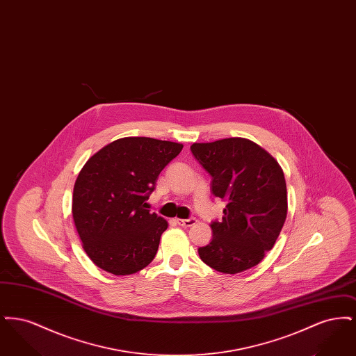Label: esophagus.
I'll list each match as a JSON object with an SVG mask.
<instances>
[{
    "mask_svg": "<svg viewBox=\"0 0 356 356\" xmlns=\"http://www.w3.org/2000/svg\"><path fill=\"white\" fill-rule=\"evenodd\" d=\"M196 222L195 218H189V219H177V224L181 227H191Z\"/></svg>",
    "mask_w": 356,
    "mask_h": 356,
    "instance_id": "1",
    "label": "esophagus"
}]
</instances>
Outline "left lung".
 Here are the masks:
<instances>
[{"instance_id":"left-lung-1","label":"left lung","mask_w":356,"mask_h":356,"mask_svg":"<svg viewBox=\"0 0 356 356\" xmlns=\"http://www.w3.org/2000/svg\"><path fill=\"white\" fill-rule=\"evenodd\" d=\"M191 152L212 177L211 192L227 205L212 221V240L199 248L207 266L238 273L257 266L271 251L287 218L284 173L254 141L231 137L195 143Z\"/></svg>"}]
</instances>
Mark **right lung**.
<instances>
[{
  "label": "right lung",
  "instance_id": "obj_1",
  "mask_svg": "<svg viewBox=\"0 0 356 356\" xmlns=\"http://www.w3.org/2000/svg\"><path fill=\"white\" fill-rule=\"evenodd\" d=\"M183 144L124 137L95 153L73 188L72 213L83 248L104 271L131 275L156 256L168 222L147 209L160 172Z\"/></svg>",
  "mask_w": 356,
  "mask_h": 356
}]
</instances>
